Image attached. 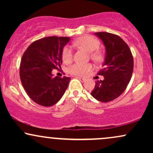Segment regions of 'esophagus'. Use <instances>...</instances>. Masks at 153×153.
<instances>
[{
	"label": "esophagus",
	"mask_w": 153,
	"mask_h": 153,
	"mask_svg": "<svg viewBox=\"0 0 153 153\" xmlns=\"http://www.w3.org/2000/svg\"><path fill=\"white\" fill-rule=\"evenodd\" d=\"M78 79H79V80H80L81 82H85V79H84V78H78Z\"/></svg>",
	"instance_id": "34e87169"
}]
</instances>
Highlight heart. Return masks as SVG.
<instances>
[{"label": "heart", "instance_id": "b5f03b06", "mask_svg": "<svg viewBox=\"0 0 153 153\" xmlns=\"http://www.w3.org/2000/svg\"><path fill=\"white\" fill-rule=\"evenodd\" d=\"M74 44L76 46L86 50L88 52H90L91 57L93 60L99 62L102 59V54L99 50H98L100 47V42L94 36L91 35H84L77 39L74 42ZM62 56L65 62L71 61L73 56V48L69 45L63 48ZM92 69L93 66L91 64L75 63L68 68V71L71 75L82 76L90 72Z\"/></svg>", "mask_w": 153, "mask_h": 153}]
</instances>
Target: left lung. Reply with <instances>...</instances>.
I'll use <instances>...</instances> for the list:
<instances>
[{"instance_id": "left-lung-1", "label": "left lung", "mask_w": 153, "mask_h": 153, "mask_svg": "<svg viewBox=\"0 0 153 153\" xmlns=\"http://www.w3.org/2000/svg\"><path fill=\"white\" fill-rule=\"evenodd\" d=\"M106 47V57L102 69L97 73L103 80L96 82L91 96L101 102L118 98L127 88L134 68V59L127 44L118 35L96 32Z\"/></svg>"}]
</instances>
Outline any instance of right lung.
<instances>
[{
    "instance_id": "obj_1",
    "label": "right lung",
    "mask_w": 153,
    "mask_h": 153,
    "mask_svg": "<svg viewBox=\"0 0 153 153\" xmlns=\"http://www.w3.org/2000/svg\"><path fill=\"white\" fill-rule=\"evenodd\" d=\"M70 37L47 36L36 40L22 56L19 75L30 99L43 106H53L60 100L71 78L52 76V71L62 64L63 47Z\"/></svg>"
}]
</instances>
